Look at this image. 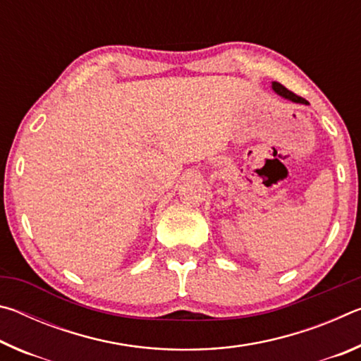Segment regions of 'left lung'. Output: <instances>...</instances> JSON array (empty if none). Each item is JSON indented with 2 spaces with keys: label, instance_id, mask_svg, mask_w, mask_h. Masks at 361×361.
<instances>
[{
  "label": "left lung",
  "instance_id": "8db88e82",
  "mask_svg": "<svg viewBox=\"0 0 361 361\" xmlns=\"http://www.w3.org/2000/svg\"><path fill=\"white\" fill-rule=\"evenodd\" d=\"M272 89L276 90V92H277L279 95L285 97V99H288V100H291V102H296V103H305V105H307V100H304L302 97H299V95H296L295 92H291V90L286 89L285 85H282L280 82L274 81V82H272Z\"/></svg>",
  "mask_w": 361,
  "mask_h": 361
}]
</instances>
